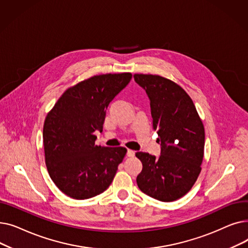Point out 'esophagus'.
<instances>
[{"instance_id": "obj_1", "label": "esophagus", "mask_w": 248, "mask_h": 248, "mask_svg": "<svg viewBox=\"0 0 248 248\" xmlns=\"http://www.w3.org/2000/svg\"><path fill=\"white\" fill-rule=\"evenodd\" d=\"M135 151H133V150H127V152H126V155H127V157H134L135 155Z\"/></svg>"}]
</instances>
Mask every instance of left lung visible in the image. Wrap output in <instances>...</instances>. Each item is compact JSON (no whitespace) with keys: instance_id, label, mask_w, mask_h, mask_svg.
I'll list each match as a JSON object with an SVG mask.
<instances>
[{"instance_id":"1","label":"left lung","mask_w":248,"mask_h":248,"mask_svg":"<svg viewBox=\"0 0 248 248\" xmlns=\"http://www.w3.org/2000/svg\"><path fill=\"white\" fill-rule=\"evenodd\" d=\"M150 98L153 128L161 142L155 158L138 152L142 170L137 177L141 192L163 202L186 195L196 182L204 157V125L186 91L160 75L135 74Z\"/></svg>"}]
</instances>
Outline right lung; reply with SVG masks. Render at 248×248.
<instances>
[{
	"mask_svg": "<svg viewBox=\"0 0 248 248\" xmlns=\"http://www.w3.org/2000/svg\"><path fill=\"white\" fill-rule=\"evenodd\" d=\"M132 73L94 75L69 87L44 122L45 163L50 178L65 195L88 199L106 191L126 154L124 147L95 145L110 101Z\"/></svg>",
	"mask_w": 248,
	"mask_h": 248,
	"instance_id": "1",
	"label": "right lung"
}]
</instances>
